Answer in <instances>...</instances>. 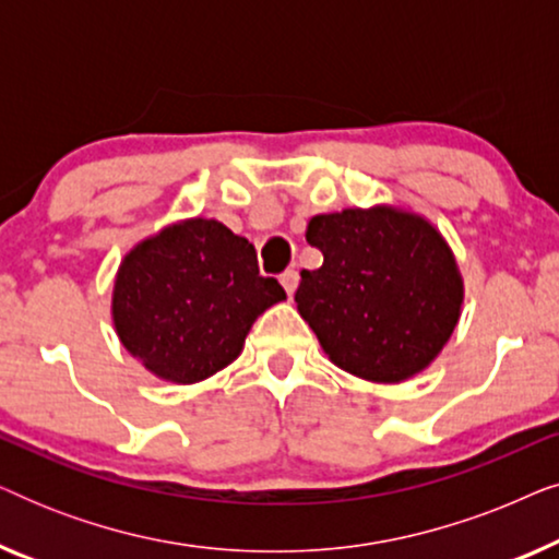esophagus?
Instances as JSON below:
<instances>
[{"mask_svg": "<svg viewBox=\"0 0 559 559\" xmlns=\"http://www.w3.org/2000/svg\"><path fill=\"white\" fill-rule=\"evenodd\" d=\"M280 282H282V287H285V293L293 297V293L297 289V282H300V274H297L295 270H287V272H282Z\"/></svg>", "mask_w": 559, "mask_h": 559, "instance_id": "1", "label": "esophagus"}]
</instances>
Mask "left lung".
<instances>
[{
	"instance_id": "left-lung-1",
	"label": "left lung",
	"mask_w": 559,
	"mask_h": 559,
	"mask_svg": "<svg viewBox=\"0 0 559 559\" xmlns=\"http://www.w3.org/2000/svg\"><path fill=\"white\" fill-rule=\"evenodd\" d=\"M320 270H302L295 302L328 358L354 377L396 384L440 354L461 318L463 280L438 228L377 205L310 218Z\"/></svg>"
}]
</instances>
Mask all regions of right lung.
<instances>
[{
    "mask_svg": "<svg viewBox=\"0 0 559 559\" xmlns=\"http://www.w3.org/2000/svg\"><path fill=\"white\" fill-rule=\"evenodd\" d=\"M257 251L213 218L163 228L129 251L114 282L117 335L144 369L175 384L213 377L241 354L254 320L285 300Z\"/></svg>",
    "mask_w": 559,
    "mask_h": 559,
    "instance_id": "1",
    "label": "right lung"
}]
</instances>
